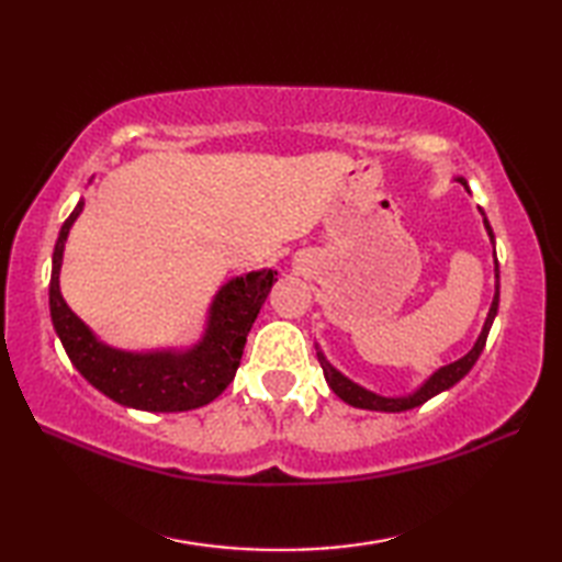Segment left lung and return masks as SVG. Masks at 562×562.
<instances>
[{
    "mask_svg": "<svg viewBox=\"0 0 562 562\" xmlns=\"http://www.w3.org/2000/svg\"><path fill=\"white\" fill-rule=\"evenodd\" d=\"M457 181H459L465 190H469V183H465L463 178H457ZM481 214H483V210H481ZM483 224H485V229H487V236H491V241H493L495 236H493L491 222H487L485 214H483ZM493 244H495V241H493ZM497 304H499V268H497V260H495V296H493L491 312H487V318H485V324H483V330H481L479 340H475L473 348H471L469 352H465V355L461 357V360L451 362V364H447V367H439L437 372H435L432 376H429L420 389L408 393V396H401V398L379 396V393L367 391V389H362L360 384H355V381H350L348 376H342V374L338 372V369L326 360L324 352H321L318 348H316V357H318V362H321V369H324V376H326V381H328V386H330L333 393H336V396L342 398L345 403L355 405V408L381 411V413L411 411V408H417V405L427 403L429 398H435L437 393L451 389L453 384H459V381L471 372V367L475 364V360H479L483 348H485L487 333H491V326H493V321H495V316H497Z\"/></svg>",
    "mask_w": 562,
    "mask_h": 562,
    "instance_id": "left-lung-1",
    "label": "left lung"
}]
</instances>
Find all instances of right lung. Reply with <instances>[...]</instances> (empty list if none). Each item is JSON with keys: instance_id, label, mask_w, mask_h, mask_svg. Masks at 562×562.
<instances>
[{"instance_id": "obj_1", "label": "right lung", "mask_w": 562, "mask_h": 562, "mask_svg": "<svg viewBox=\"0 0 562 562\" xmlns=\"http://www.w3.org/2000/svg\"><path fill=\"white\" fill-rule=\"evenodd\" d=\"M83 210V200L65 220L53 250L50 316L59 342L79 374L115 403L149 413H181L207 405L232 384L241 362L244 345L262 302L272 288L274 270L246 272L214 296L205 336L181 352H125L93 336L71 312L59 292V268L71 224Z\"/></svg>"}]
</instances>
